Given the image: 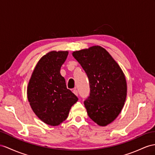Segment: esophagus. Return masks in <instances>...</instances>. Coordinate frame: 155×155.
<instances>
[{"mask_svg": "<svg viewBox=\"0 0 155 155\" xmlns=\"http://www.w3.org/2000/svg\"><path fill=\"white\" fill-rule=\"evenodd\" d=\"M73 92L76 95V96H78V91H77V90H76V89H74V90H73Z\"/></svg>", "mask_w": 155, "mask_h": 155, "instance_id": "obj_1", "label": "esophagus"}]
</instances>
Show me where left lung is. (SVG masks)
<instances>
[{
  "instance_id": "1",
  "label": "left lung",
  "mask_w": 155,
  "mask_h": 155,
  "mask_svg": "<svg viewBox=\"0 0 155 155\" xmlns=\"http://www.w3.org/2000/svg\"><path fill=\"white\" fill-rule=\"evenodd\" d=\"M73 55L89 79L90 96L84 101L87 113L98 125L107 126L118 117L124 106L127 93L124 74L101 46L74 51Z\"/></svg>"
}]
</instances>
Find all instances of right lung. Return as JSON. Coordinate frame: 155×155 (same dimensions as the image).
Here are the masks:
<instances>
[{"mask_svg": "<svg viewBox=\"0 0 155 155\" xmlns=\"http://www.w3.org/2000/svg\"><path fill=\"white\" fill-rule=\"evenodd\" d=\"M68 51H52L40 59L27 88V97L35 114L46 124L58 126L68 117L78 97L67 88L60 69Z\"/></svg>", "mask_w": 155, "mask_h": 155, "instance_id": "1", "label": "right lung"}]
</instances>
